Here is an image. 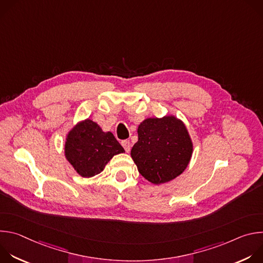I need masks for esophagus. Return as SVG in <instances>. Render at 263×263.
I'll use <instances>...</instances> for the list:
<instances>
[{"mask_svg":"<svg viewBox=\"0 0 263 263\" xmlns=\"http://www.w3.org/2000/svg\"><path fill=\"white\" fill-rule=\"evenodd\" d=\"M122 145L124 146L125 151H126L127 153H129L130 148H131V143H130V141H129V140H123V141H122Z\"/></svg>","mask_w":263,"mask_h":263,"instance_id":"esophagus-1","label":"esophagus"}]
</instances>
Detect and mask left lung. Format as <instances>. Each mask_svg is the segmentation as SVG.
I'll return each mask as SVG.
<instances>
[{"mask_svg":"<svg viewBox=\"0 0 263 263\" xmlns=\"http://www.w3.org/2000/svg\"><path fill=\"white\" fill-rule=\"evenodd\" d=\"M131 157L139 174L155 185L167 183L189 166L194 143L185 124L175 116L148 118L138 128Z\"/></svg>","mask_w":263,"mask_h":263,"instance_id":"obj_1","label":"left lung"}]
</instances>
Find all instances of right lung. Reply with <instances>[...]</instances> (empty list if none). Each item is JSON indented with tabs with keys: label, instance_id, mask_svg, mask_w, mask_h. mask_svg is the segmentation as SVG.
<instances>
[{
	"label": "right lung",
	"instance_id": "right-lung-1",
	"mask_svg": "<svg viewBox=\"0 0 263 263\" xmlns=\"http://www.w3.org/2000/svg\"><path fill=\"white\" fill-rule=\"evenodd\" d=\"M125 153L111 132H104L90 119L78 122L66 134L64 156L78 175L93 177L105 168L112 157Z\"/></svg>",
	"mask_w": 263,
	"mask_h": 263
}]
</instances>
